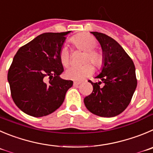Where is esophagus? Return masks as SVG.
Returning a JSON list of instances; mask_svg holds the SVG:
<instances>
[{"label":"esophagus","instance_id":"esophagus-1","mask_svg":"<svg viewBox=\"0 0 153 153\" xmlns=\"http://www.w3.org/2000/svg\"><path fill=\"white\" fill-rule=\"evenodd\" d=\"M81 85V82H79V81H74V83H73V85L74 86H78V85Z\"/></svg>","mask_w":153,"mask_h":153}]
</instances>
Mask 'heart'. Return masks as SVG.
<instances>
[{
  "mask_svg": "<svg viewBox=\"0 0 153 153\" xmlns=\"http://www.w3.org/2000/svg\"><path fill=\"white\" fill-rule=\"evenodd\" d=\"M72 44L78 49L86 52L85 62L90 61L91 63L99 67L102 63V56L98 51H94L97 46V41L91 35L88 34H80L71 39ZM59 60L63 66H68L70 63V55L66 47H63L59 51ZM94 72V68L91 64H85L81 66H71L65 71V77L74 81H81L90 76Z\"/></svg>",
  "mask_w": 153,
  "mask_h": 153,
  "instance_id": "heart-1",
  "label": "heart"
}]
</instances>
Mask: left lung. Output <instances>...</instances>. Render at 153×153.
Here are the masks:
<instances>
[{
    "label": "left lung",
    "mask_w": 153,
    "mask_h": 153,
    "mask_svg": "<svg viewBox=\"0 0 153 153\" xmlns=\"http://www.w3.org/2000/svg\"><path fill=\"white\" fill-rule=\"evenodd\" d=\"M95 36L102 51L101 72L95 78L101 81L93 83V91L84 99L87 109L101 117H114L122 113L129 105L136 90L137 81L135 66L122 47L111 37L97 31Z\"/></svg>",
    "instance_id": "left-lung-1"
}]
</instances>
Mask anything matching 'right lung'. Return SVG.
I'll list each match as a JSON object with an SVG mask.
<instances>
[{
    "mask_svg": "<svg viewBox=\"0 0 153 153\" xmlns=\"http://www.w3.org/2000/svg\"><path fill=\"white\" fill-rule=\"evenodd\" d=\"M70 32L43 33L16 53L7 80L13 100L27 115L42 117L53 112L73 85L59 77L64 71L59 51Z\"/></svg>",
    "mask_w": 153,
    "mask_h": 153,
    "instance_id": "1",
    "label": "right lung"
}]
</instances>
